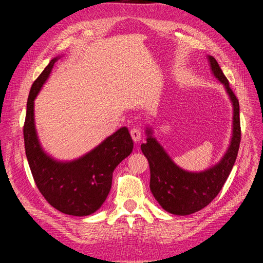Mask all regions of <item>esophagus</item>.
Segmentation results:
<instances>
[{"label": "esophagus", "instance_id": "obj_1", "mask_svg": "<svg viewBox=\"0 0 263 263\" xmlns=\"http://www.w3.org/2000/svg\"><path fill=\"white\" fill-rule=\"evenodd\" d=\"M130 134H131V136H132V140H133L135 143H139V142L141 141V137H142L141 131H140V129L137 128V127L131 129Z\"/></svg>", "mask_w": 263, "mask_h": 263}]
</instances>
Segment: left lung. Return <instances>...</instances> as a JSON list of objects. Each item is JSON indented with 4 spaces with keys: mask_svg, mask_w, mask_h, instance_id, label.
I'll use <instances>...</instances> for the list:
<instances>
[{
    "mask_svg": "<svg viewBox=\"0 0 263 263\" xmlns=\"http://www.w3.org/2000/svg\"><path fill=\"white\" fill-rule=\"evenodd\" d=\"M213 76L224 85L233 107L232 136L224 157L212 167L193 173L174 163L147 127V143L141 148L150 167V191L162 208L175 215H189L208 205L222 190L236 162L241 142L240 105L216 60L208 55Z\"/></svg>",
    "mask_w": 263,
    "mask_h": 263,
    "instance_id": "1",
    "label": "left lung"
}]
</instances>
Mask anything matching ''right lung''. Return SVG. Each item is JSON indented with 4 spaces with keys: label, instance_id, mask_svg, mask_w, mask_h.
<instances>
[{
    "label": "right lung",
    "instance_id": "right-lung-1",
    "mask_svg": "<svg viewBox=\"0 0 263 263\" xmlns=\"http://www.w3.org/2000/svg\"><path fill=\"white\" fill-rule=\"evenodd\" d=\"M58 59L50 62L31 87L23 127L25 155L35 183L46 200L65 214L86 216L105 201L113 172L132 153L133 141L128 128L122 127L79 159L58 161L46 153L37 136L34 100Z\"/></svg>",
    "mask_w": 263,
    "mask_h": 263
}]
</instances>
